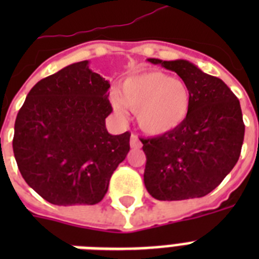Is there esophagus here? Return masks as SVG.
Returning <instances> with one entry per match:
<instances>
[{"label":"esophagus","instance_id":"obj_1","mask_svg":"<svg viewBox=\"0 0 259 259\" xmlns=\"http://www.w3.org/2000/svg\"><path fill=\"white\" fill-rule=\"evenodd\" d=\"M130 146L134 148V149H137L141 146V141H140V138H138L137 134H132V137H130Z\"/></svg>","mask_w":259,"mask_h":259}]
</instances>
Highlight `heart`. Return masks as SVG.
<instances>
[{"mask_svg": "<svg viewBox=\"0 0 259 259\" xmlns=\"http://www.w3.org/2000/svg\"><path fill=\"white\" fill-rule=\"evenodd\" d=\"M121 98L132 111L137 113L140 127L149 134H164L176 129L188 117L191 109L188 86L160 71L126 79ZM113 106L118 114L125 111L119 98H114Z\"/></svg>", "mask_w": 259, "mask_h": 259, "instance_id": "obj_1", "label": "heart"}]
</instances>
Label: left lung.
<instances>
[{"label":"left lung","mask_w":259,"mask_h":259,"mask_svg":"<svg viewBox=\"0 0 259 259\" xmlns=\"http://www.w3.org/2000/svg\"><path fill=\"white\" fill-rule=\"evenodd\" d=\"M148 62L183 79L191 91V109L176 129L140 138L146 156V189L157 200L205 196L231 172L241 154L245 123L239 101L222 79L187 60Z\"/></svg>","instance_id":"obj_1"}]
</instances>
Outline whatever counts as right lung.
Returning <instances> with one entry per match:
<instances>
[{"mask_svg":"<svg viewBox=\"0 0 259 259\" xmlns=\"http://www.w3.org/2000/svg\"><path fill=\"white\" fill-rule=\"evenodd\" d=\"M109 80L74 63L41 79L14 123L13 153L30 188L56 205L97 204L130 150V133L111 136Z\"/></svg>","mask_w":259,"mask_h":259,"instance_id":"1","label":"right lung"}]
</instances>
